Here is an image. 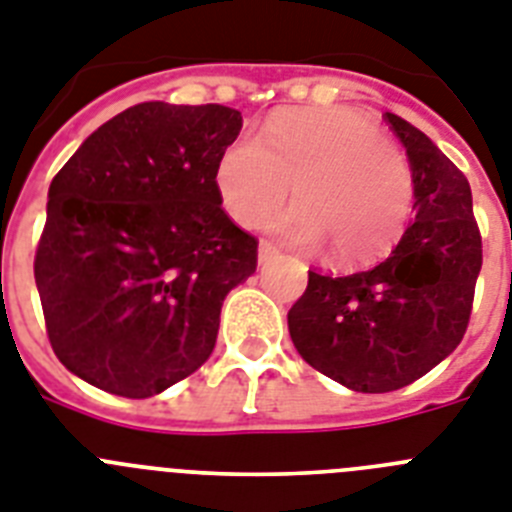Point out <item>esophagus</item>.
Returning a JSON list of instances; mask_svg holds the SVG:
<instances>
[{
  "instance_id": "1",
  "label": "esophagus",
  "mask_w": 512,
  "mask_h": 512,
  "mask_svg": "<svg viewBox=\"0 0 512 512\" xmlns=\"http://www.w3.org/2000/svg\"><path fill=\"white\" fill-rule=\"evenodd\" d=\"M276 255H278L276 244L268 242V239H263V242H260V249H257V257H260V263H268V260H273Z\"/></svg>"
}]
</instances>
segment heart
I'll list each match as a JSON object with an SVG mask.
<instances>
[{"label": "heart", "instance_id": "b5f03b06", "mask_svg": "<svg viewBox=\"0 0 512 512\" xmlns=\"http://www.w3.org/2000/svg\"><path fill=\"white\" fill-rule=\"evenodd\" d=\"M294 184L299 205L273 218L289 242L328 244L338 263H367L395 244L414 208V171L375 122L346 106L278 111L260 140L242 135L216 163L221 205L260 226Z\"/></svg>", "mask_w": 512, "mask_h": 512}]
</instances>
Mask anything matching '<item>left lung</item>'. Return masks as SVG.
Returning a JSON list of instances; mask_svg holds the SVG:
<instances>
[{
    "mask_svg": "<svg viewBox=\"0 0 512 512\" xmlns=\"http://www.w3.org/2000/svg\"><path fill=\"white\" fill-rule=\"evenodd\" d=\"M414 171L416 218L375 268L309 270L289 333L309 367L356 393L411 385L463 341L482 270V234L463 171L422 130L382 114Z\"/></svg>",
    "mask_w": 512,
    "mask_h": 512,
    "instance_id": "8db88e82",
    "label": "left lung"
}]
</instances>
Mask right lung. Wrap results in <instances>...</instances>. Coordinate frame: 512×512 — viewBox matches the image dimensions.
Masks as SVG:
<instances>
[{"label":"right lung","mask_w":512,"mask_h":512,"mask_svg":"<svg viewBox=\"0 0 512 512\" xmlns=\"http://www.w3.org/2000/svg\"><path fill=\"white\" fill-rule=\"evenodd\" d=\"M239 130L221 103H137L51 179L33 276L51 349L80 380L150 398L213 354L223 299L257 268L216 190Z\"/></svg>","instance_id":"obj_1"}]
</instances>
